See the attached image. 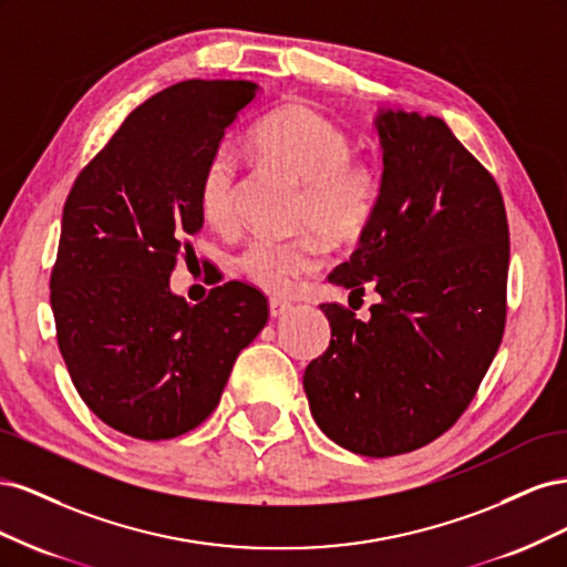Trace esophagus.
<instances>
[{"label":"esophagus","instance_id":"esophagus-1","mask_svg":"<svg viewBox=\"0 0 567 567\" xmlns=\"http://www.w3.org/2000/svg\"><path fill=\"white\" fill-rule=\"evenodd\" d=\"M290 310H293V305L286 302V300H279V298H271L269 300V315H271V319H279V317L288 315Z\"/></svg>","mask_w":567,"mask_h":567}]
</instances>
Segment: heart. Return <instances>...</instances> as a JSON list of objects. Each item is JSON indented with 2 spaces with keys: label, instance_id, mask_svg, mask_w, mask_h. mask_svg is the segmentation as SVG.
Returning <instances> with one entry per match:
<instances>
[{
  "label": "heart",
  "instance_id": "1",
  "mask_svg": "<svg viewBox=\"0 0 567 567\" xmlns=\"http://www.w3.org/2000/svg\"><path fill=\"white\" fill-rule=\"evenodd\" d=\"M250 148L267 167L300 184L296 227H310L336 246L364 236L383 196V175L371 158L352 156L350 134L317 109L286 104L250 132ZM198 208L215 229L238 221V173L229 151H215L198 179ZM315 231L296 238H252L238 269L271 296H288L319 262L323 246Z\"/></svg>",
  "mask_w": 567,
  "mask_h": 567
}]
</instances>
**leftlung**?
<instances>
[{
  "label": "left lung",
  "mask_w": 567,
  "mask_h": 567,
  "mask_svg": "<svg viewBox=\"0 0 567 567\" xmlns=\"http://www.w3.org/2000/svg\"><path fill=\"white\" fill-rule=\"evenodd\" d=\"M383 196L331 281L381 302L321 305L326 352L305 369L321 431L362 456L425 447L458 421L502 346L508 219L499 186L444 120L383 111Z\"/></svg>",
  "instance_id": "obj_1"
}]
</instances>
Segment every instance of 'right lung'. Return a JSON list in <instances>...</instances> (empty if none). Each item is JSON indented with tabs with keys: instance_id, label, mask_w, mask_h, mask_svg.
<instances>
[{
	"instance_id": "right-lung-1",
	"label": "right lung",
	"mask_w": 567,
	"mask_h": 567,
	"mask_svg": "<svg viewBox=\"0 0 567 567\" xmlns=\"http://www.w3.org/2000/svg\"><path fill=\"white\" fill-rule=\"evenodd\" d=\"M255 94L248 80H186L153 94L65 198L49 279L59 350L84 404L130 437L200 425L269 319L267 298L241 281L198 305L169 290L203 227V167Z\"/></svg>"
}]
</instances>
